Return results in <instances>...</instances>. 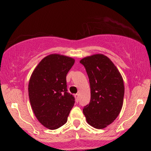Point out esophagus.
<instances>
[{"label":"esophagus","instance_id":"34e87169","mask_svg":"<svg viewBox=\"0 0 151 151\" xmlns=\"http://www.w3.org/2000/svg\"><path fill=\"white\" fill-rule=\"evenodd\" d=\"M74 97H75L76 100L78 101V99H79V94L78 93H76V94H74Z\"/></svg>","mask_w":151,"mask_h":151}]
</instances>
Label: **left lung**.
I'll list each match as a JSON object with an SVG mask.
<instances>
[{
	"label": "left lung",
	"instance_id": "left-lung-1",
	"mask_svg": "<svg viewBox=\"0 0 151 151\" xmlns=\"http://www.w3.org/2000/svg\"><path fill=\"white\" fill-rule=\"evenodd\" d=\"M89 79L91 100L83 109L90 126L102 129L110 125L120 114L124 103L122 76L108 57L96 54L80 60Z\"/></svg>",
	"mask_w": 151,
	"mask_h": 151
}]
</instances>
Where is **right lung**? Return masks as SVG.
<instances>
[{"label": "right lung", "instance_id": "right-lung-1", "mask_svg": "<svg viewBox=\"0 0 151 151\" xmlns=\"http://www.w3.org/2000/svg\"><path fill=\"white\" fill-rule=\"evenodd\" d=\"M74 62L70 57L51 54L40 62L31 74L28 84L31 107L39 122L50 130L66 124L74 104L66 81Z\"/></svg>", "mask_w": 151, "mask_h": 151}]
</instances>
